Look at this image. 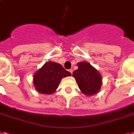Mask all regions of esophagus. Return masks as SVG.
<instances>
[{"label": "esophagus", "mask_w": 134, "mask_h": 134, "mask_svg": "<svg viewBox=\"0 0 134 134\" xmlns=\"http://www.w3.org/2000/svg\"><path fill=\"white\" fill-rule=\"evenodd\" d=\"M69 72L71 73V74H72V73H73V69H69Z\"/></svg>", "instance_id": "1"}]
</instances>
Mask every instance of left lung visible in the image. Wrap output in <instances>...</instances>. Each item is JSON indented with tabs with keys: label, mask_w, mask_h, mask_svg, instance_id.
Here are the masks:
<instances>
[{
	"label": "left lung",
	"mask_w": 134,
	"mask_h": 134,
	"mask_svg": "<svg viewBox=\"0 0 134 134\" xmlns=\"http://www.w3.org/2000/svg\"><path fill=\"white\" fill-rule=\"evenodd\" d=\"M77 66L78 69L74 71L72 76L82 93L88 96L98 93L103 83L98 71L85 61L78 63Z\"/></svg>",
	"instance_id": "left-lung-1"
}]
</instances>
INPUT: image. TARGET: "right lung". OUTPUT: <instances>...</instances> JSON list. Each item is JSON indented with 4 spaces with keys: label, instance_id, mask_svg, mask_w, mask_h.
Here are the masks:
<instances>
[{
    "label": "right lung",
    "instance_id": "add662e5",
    "mask_svg": "<svg viewBox=\"0 0 134 134\" xmlns=\"http://www.w3.org/2000/svg\"><path fill=\"white\" fill-rule=\"evenodd\" d=\"M71 75L60 64L47 62L34 75V85L38 92L49 95L56 92L63 78Z\"/></svg>",
    "mask_w": 134,
    "mask_h": 134
}]
</instances>
